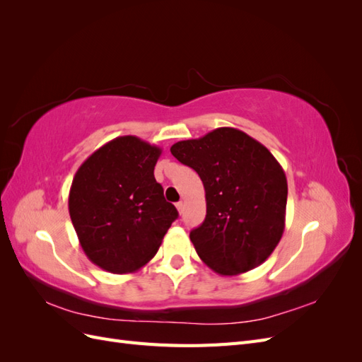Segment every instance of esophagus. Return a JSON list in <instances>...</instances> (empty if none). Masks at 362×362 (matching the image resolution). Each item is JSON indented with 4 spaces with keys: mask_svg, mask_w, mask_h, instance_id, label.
<instances>
[{
    "mask_svg": "<svg viewBox=\"0 0 362 362\" xmlns=\"http://www.w3.org/2000/svg\"><path fill=\"white\" fill-rule=\"evenodd\" d=\"M177 210H178L180 214H182V211H184V202H178L177 204Z\"/></svg>",
    "mask_w": 362,
    "mask_h": 362,
    "instance_id": "34e87169",
    "label": "esophagus"
}]
</instances>
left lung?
<instances>
[{
	"mask_svg": "<svg viewBox=\"0 0 362 362\" xmlns=\"http://www.w3.org/2000/svg\"><path fill=\"white\" fill-rule=\"evenodd\" d=\"M172 156L198 172L206 216L190 233L199 258L233 276L264 262L286 228L287 178L272 152L235 128L177 141Z\"/></svg>",
	"mask_w": 362,
	"mask_h": 362,
	"instance_id": "left-lung-1",
	"label": "left lung"
}]
</instances>
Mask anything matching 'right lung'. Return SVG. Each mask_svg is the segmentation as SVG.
Here are the masks:
<instances>
[{
  "label": "right lung",
  "instance_id": "add662e5",
  "mask_svg": "<svg viewBox=\"0 0 362 362\" xmlns=\"http://www.w3.org/2000/svg\"><path fill=\"white\" fill-rule=\"evenodd\" d=\"M160 156L158 146L122 136L76 170L69 214L84 254L98 267L117 275L144 267L178 217L154 177Z\"/></svg>",
  "mask_w": 362,
  "mask_h": 362
}]
</instances>
